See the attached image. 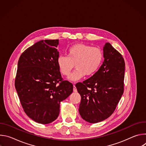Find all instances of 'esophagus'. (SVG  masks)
<instances>
[{
    "mask_svg": "<svg viewBox=\"0 0 146 146\" xmlns=\"http://www.w3.org/2000/svg\"><path fill=\"white\" fill-rule=\"evenodd\" d=\"M73 91H74V92H76L77 91V88H76V86H75V85H73Z\"/></svg>",
    "mask_w": 146,
    "mask_h": 146,
    "instance_id": "1",
    "label": "esophagus"
}]
</instances>
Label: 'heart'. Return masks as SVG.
<instances>
[{
	"label": "heart",
	"instance_id": "obj_1",
	"mask_svg": "<svg viewBox=\"0 0 146 146\" xmlns=\"http://www.w3.org/2000/svg\"><path fill=\"white\" fill-rule=\"evenodd\" d=\"M66 55L58 58L57 65L64 76H69L75 66L76 69L69 77L72 81L94 74L101 66L104 58L101 48L84 43L73 45L66 51Z\"/></svg>",
	"mask_w": 146,
	"mask_h": 146
}]
</instances>
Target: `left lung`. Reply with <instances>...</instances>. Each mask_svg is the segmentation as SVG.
<instances>
[{"label": "left lung", "instance_id": "obj_1", "mask_svg": "<svg viewBox=\"0 0 146 146\" xmlns=\"http://www.w3.org/2000/svg\"><path fill=\"white\" fill-rule=\"evenodd\" d=\"M104 61L90 78L76 84L81 97L79 113L90 123L101 122L115 111L123 93L125 61L109 43L103 47Z\"/></svg>", "mask_w": 146, "mask_h": 146}]
</instances>
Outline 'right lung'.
<instances>
[{
  "mask_svg": "<svg viewBox=\"0 0 146 146\" xmlns=\"http://www.w3.org/2000/svg\"><path fill=\"white\" fill-rule=\"evenodd\" d=\"M58 40H42L21 55L15 87L26 114L36 122L47 124L58 117L60 102L73 91L62 77L58 65Z\"/></svg>",
  "mask_w": 146,
  "mask_h": 146,
  "instance_id": "obj_1",
  "label": "right lung"
}]
</instances>
